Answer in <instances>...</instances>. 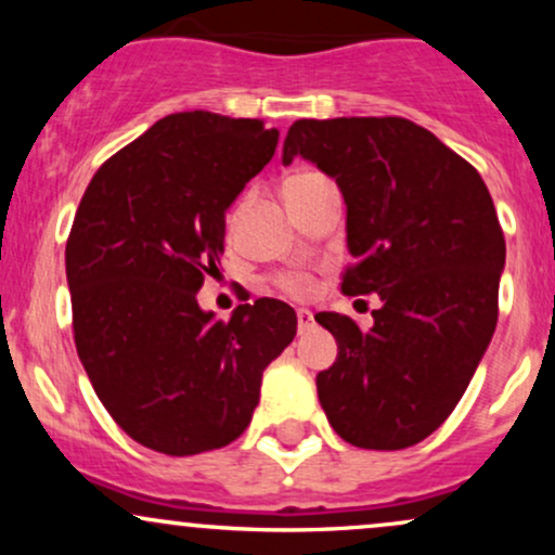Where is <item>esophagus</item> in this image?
Here are the masks:
<instances>
[{
    "label": "esophagus",
    "instance_id": "esophagus-1",
    "mask_svg": "<svg viewBox=\"0 0 555 555\" xmlns=\"http://www.w3.org/2000/svg\"><path fill=\"white\" fill-rule=\"evenodd\" d=\"M313 326H315L313 313H310V310H297V328H299V334H305V331H310Z\"/></svg>",
    "mask_w": 555,
    "mask_h": 555
}]
</instances>
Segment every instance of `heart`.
Here are the masks:
<instances>
[{
	"mask_svg": "<svg viewBox=\"0 0 555 555\" xmlns=\"http://www.w3.org/2000/svg\"><path fill=\"white\" fill-rule=\"evenodd\" d=\"M310 177H318V175L315 171H297V175H292L286 182H302V180H310ZM276 284L279 289H284L289 297H308L310 292H313V276H310L308 271L279 273Z\"/></svg>",
	"mask_w": 555,
	"mask_h": 555,
	"instance_id": "1",
	"label": "heart"
}]
</instances>
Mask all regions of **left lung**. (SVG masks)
Segmentation results:
<instances>
[{
    "label": "left lung",
    "mask_w": 555,
    "mask_h": 555,
    "mask_svg": "<svg viewBox=\"0 0 555 555\" xmlns=\"http://www.w3.org/2000/svg\"><path fill=\"white\" fill-rule=\"evenodd\" d=\"M308 158L339 184L354 263L349 297L378 295L373 328L318 313L339 354L315 378L331 428L360 449L397 451L441 428L499 321L506 240L469 162L404 117L297 119L284 164Z\"/></svg>",
    "instance_id": "obj_1"
}]
</instances>
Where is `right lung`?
I'll list each match as a JSON object with an SVG mask.
<instances>
[{
    "label": "right lung",
    "instance_id": "obj_1",
    "mask_svg": "<svg viewBox=\"0 0 555 555\" xmlns=\"http://www.w3.org/2000/svg\"><path fill=\"white\" fill-rule=\"evenodd\" d=\"M276 143L263 119L169 114L82 193L65 250L75 347L95 397L145 449L190 456L240 438L263 371L295 339L279 299L216 321L195 297L219 271L227 208Z\"/></svg>",
    "mask_w": 555,
    "mask_h": 555
}]
</instances>
